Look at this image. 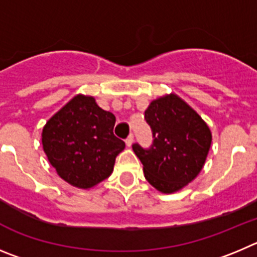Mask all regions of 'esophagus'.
<instances>
[{"label":"esophagus","mask_w":257,"mask_h":257,"mask_svg":"<svg viewBox=\"0 0 257 257\" xmlns=\"http://www.w3.org/2000/svg\"><path fill=\"white\" fill-rule=\"evenodd\" d=\"M133 140H134L133 134H129L128 138L125 140V143H126V146H128V147H131V146L133 145Z\"/></svg>","instance_id":"esophagus-1"}]
</instances>
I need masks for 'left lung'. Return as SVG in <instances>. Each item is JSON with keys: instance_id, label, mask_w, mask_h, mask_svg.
<instances>
[{"instance_id": "8db88e82", "label": "left lung", "mask_w": 257, "mask_h": 257, "mask_svg": "<svg viewBox=\"0 0 257 257\" xmlns=\"http://www.w3.org/2000/svg\"><path fill=\"white\" fill-rule=\"evenodd\" d=\"M145 119L152 131L151 147L134 143L145 177L163 193H173L195 179L206 161L211 132L200 115L177 94L150 103Z\"/></svg>"}]
</instances>
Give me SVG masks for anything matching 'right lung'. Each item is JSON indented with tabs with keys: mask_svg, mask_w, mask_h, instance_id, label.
Listing matches in <instances>:
<instances>
[{
	"mask_svg": "<svg viewBox=\"0 0 257 257\" xmlns=\"http://www.w3.org/2000/svg\"><path fill=\"white\" fill-rule=\"evenodd\" d=\"M115 116L92 96L71 98L43 126L42 145L60 178L88 189L111 175L125 143L114 136Z\"/></svg>",
	"mask_w": 257,
	"mask_h": 257,
	"instance_id": "right-lung-1",
	"label": "right lung"
}]
</instances>
